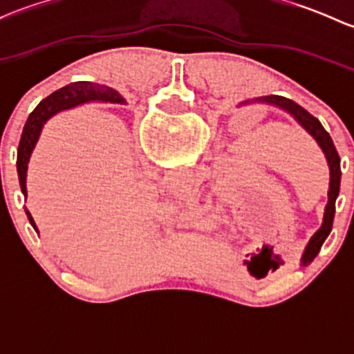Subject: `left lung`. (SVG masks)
<instances>
[{"instance_id":"1","label":"left lung","mask_w":354,"mask_h":354,"mask_svg":"<svg viewBox=\"0 0 354 354\" xmlns=\"http://www.w3.org/2000/svg\"><path fill=\"white\" fill-rule=\"evenodd\" d=\"M250 102H263V104L276 106V108L284 109L286 113L291 114L313 138H315L317 144L320 145L322 152L326 154L327 164H329L330 169V181H329V192H327V205L324 210V221L322 226L319 227L315 234L310 238L308 245L305 246V252L301 255V266H308L317 255H319L320 248H322L324 241L329 236L332 230V223H334V214H335V198L339 195V187H341V157H339L337 151L334 147V142H332L330 135L327 133L326 128L322 127L319 120L315 116L308 113L306 109H303L301 106L296 104L295 101L286 97H281V95H263V97L253 99V101H245L241 104H250Z\"/></svg>"}]
</instances>
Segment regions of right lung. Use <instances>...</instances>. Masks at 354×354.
I'll return each mask as SVG.
<instances>
[{"instance_id": "add662e5", "label": "right lung", "mask_w": 354, "mask_h": 354, "mask_svg": "<svg viewBox=\"0 0 354 354\" xmlns=\"http://www.w3.org/2000/svg\"><path fill=\"white\" fill-rule=\"evenodd\" d=\"M88 101H102V102H114V104H124V99L118 94L114 88L108 87V85H99V84H91V82H75V84L66 85V87L59 88V91L53 92L51 95L41 101L37 104V108L32 111L27 118V123H25L22 137H20L19 151H17V171H19V181L20 188H22L24 197H27V167L28 160H30L32 151H34L35 144H37L39 137H41V131L44 128L46 121L51 120L55 114H58L59 111H65L75 106H80L84 102ZM28 221L35 227L34 219H32L30 212L25 210Z\"/></svg>"}]
</instances>
